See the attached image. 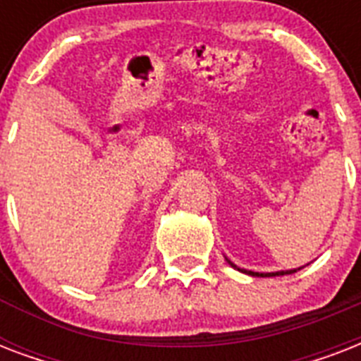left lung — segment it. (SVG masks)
<instances>
[{
    "label": "left lung",
    "instance_id": "1",
    "mask_svg": "<svg viewBox=\"0 0 361 361\" xmlns=\"http://www.w3.org/2000/svg\"><path fill=\"white\" fill-rule=\"evenodd\" d=\"M226 262L231 264L232 268H236L238 271H243V274L247 275H251V277H275V275H288V274H296L298 269H302V268H298V269H283V271H271V274H258V271H251V269H241L238 268L236 264H232L228 258H226Z\"/></svg>",
    "mask_w": 361,
    "mask_h": 361
}]
</instances>
